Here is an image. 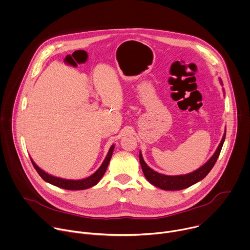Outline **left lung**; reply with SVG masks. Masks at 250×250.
<instances>
[{
	"label": "left lung",
	"instance_id": "obj_1",
	"mask_svg": "<svg viewBox=\"0 0 250 250\" xmlns=\"http://www.w3.org/2000/svg\"><path fill=\"white\" fill-rule=\"evenodd\" d=\"M226 138V131L224 133V136L216 150V152L214 153V155L209 159V161L207 163H205L202 167H200L199 169H197L196 171L188 174V175H184V176H166V175H162L159 174L155 171H153L151 168H149L147 164L144 162L141 152L139 153V162L141 165L142 168V172L145 176V178L147 179V181L157 187L160 188L164 190H181V189H185L188 187H191L192 185L198 183L199 181L203 180L208 174L209 172L212 170V168L214 167V165L220 155V152L222 150L224 141Z\"/></svg>",
	"mask_w": 250,
	"mask_h": 250
}]
</instances>
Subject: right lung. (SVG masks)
<instances>
[{
	"label": "right lung",
	"mask_w": 250,
	"mask_h": 250,
	"mask_svg": "<svg viewBox=\"0 0 250 250\" xmlns=\"http://www.w3.org/2000/svg\"><path fill=\"white\" fill-rule=\"evenodd\" d=\"M115 145H112L104 162L102 163V165L100 166V168L90 177L86 178V179H83V180H65V179H61V178H57L54 176H51L49 174H47L46 172H44L43 170H41L38 166L33 162V160L31 159L32 165L33 167L35 168V170L37 171V173L39 174V176L47 183L56 186L58 188H64V189H68V190H80V189H86L89 188H92L94 186H96L99 181L102 179V177L104 176L107 168H108V165L110 163V160L112 158V154L114 151Z\"/></svg>",
	"instance_id": "right-lung-1"
}]
</instances>
